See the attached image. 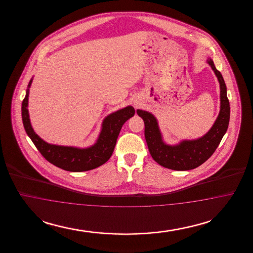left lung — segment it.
<instances>
[{
  "instance_id": "8db88e82",
  "label": "left lung",
  "mask_w": 253,
  "mask_h": 253,
  "mask_svg": "<svg viewBox=\"0 0 253 253\" xmlns=\"http://www.w3.org/2000/svg\"><path fill=\"white\" fill-rule=\"evenodd\" d=\"M207 62L211 67L220 84V112L210 131L203 136L182 140L178 144L169 145L163 140L156 117L144 110L137 109V115L144 121L145 139L154 160L164 168L188 170L199 167L216 150L229 127L230 107L225 81L211 58Z\"/></svg>"
}]
</instances>
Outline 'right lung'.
Segmentation results:
<instances>
[{
	"label": "right lung",
	"instance_id": "obj_1",
	"mask_svg": "<svg viewBox=\"0 0 253 253\" xmlns=\"http://www.w3.org/2000/svg\"><path fill=\"white\" fill-rule=\"evenodd\" d=\"M32 81L33 79L28 84L25 97L22 103V118L25 132L42 157L51 164L69 171L90 170L107 162L114 152L123 124L134 115L133 107L127 106L107 116L102 121L101 131L96 143L88 148L50 144L34 132L29 119L27 107L29 88Z\"/></svg>",
	"mask_w": 253,
	"mask_h": 253
}]
</instances>
